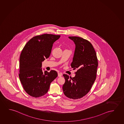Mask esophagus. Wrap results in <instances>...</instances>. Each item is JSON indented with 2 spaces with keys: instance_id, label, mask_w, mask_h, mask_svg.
<instances>
[{
  "instance_id": "esophagus-1",
  "label": "esophagus",
  "mask_w": 124,
  "mask_h": 124,
  "mask_svg": "<svg viewBox=\"0 0 124 124\" xmlns=\"http://www.w3.org/2000/svg\"><path fill=\"white\" fill-rule=\"evenodd\" d=\"M62 73H58V77H61V76H62Z\"/></svg>"
}]
</instances>
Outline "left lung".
<instances>
[{"label": "left lung", "instance_id": "left-lung-1", "mask_svg": "<svg viewBox=\"0 0 124 124\" xmlns=\"http://www.w3.org/2000/svg\"><path fill=\"white\" fill-rule=\"evenodd\" d=\"M76 48L71 66L77 70L74 77L63 74L65 82L63 93L70 99H78L85 95L91 89L97 76L98 60L95 51L88 40L77 36H69Z\"/></svg>", "mask_w": 124, "mask_h": 124}]
</instances>
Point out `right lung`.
Segmentation results:
<instances>
[{
	"label": "right lung",
	"instance_id": "obj_1",
	"mask_svg": "<svg viewBox=\"0 0 124 124\" xmlns=\"http://www.w3.org/2000/svg\"><path fill=\"white\" fill-rule=\"evenodd\" d=\"M60 35L44 34L35 36L27 42L20 57L19 77L25 92L32 97L47 93L51 83L57 76L56 71L42 72V62L49 57L54 42Z\"/></svg>",
	"mask_w": 124,
	"mask_h": 124
}]
</instances>
